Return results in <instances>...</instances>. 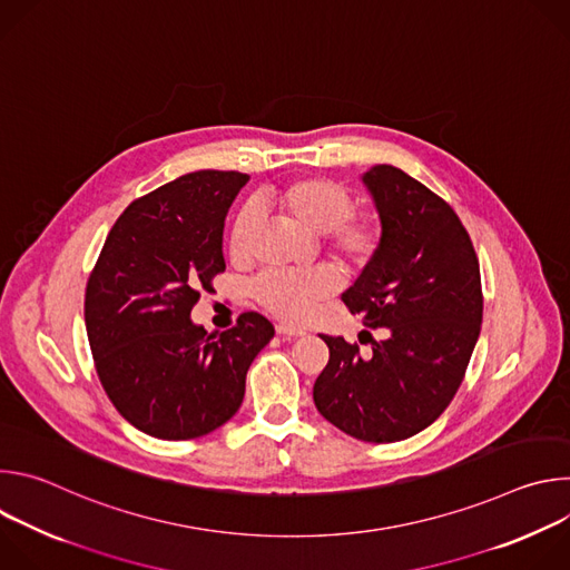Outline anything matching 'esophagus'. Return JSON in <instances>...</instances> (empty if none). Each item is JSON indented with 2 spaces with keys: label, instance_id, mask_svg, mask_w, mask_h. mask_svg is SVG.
Returning <instances> with one entry per match:
<instances>
[{
  "label": "esophagus",
  "instance_id": "34e87169",
  "mask_svg": "<svg viewBox=\"0 0 570 570\" xmlns=\"http://www.w3.org/2000/svg\"><path fill=\"white\" fill-rule=\"evenodd\" d=\"M275 330H277V334L284 336V338H297V336H304V334H306L302 327H293V324H286V322H279Z\"/></svg>",
  "mask_w": 570,
  "mask_h": 570
}]
</instances>
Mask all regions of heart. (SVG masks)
<instances>
[{
    "mask_svg": "<svg viewBox=\"0 0 570 570\" xmlns=\"http://www.w3.org/2000/svg\"><path fill=\"white\" fill-rule=\"evenodd\" d=\"M262 205L275 209L304 229L322 234L324 246L345 266H365L381 240L379 223L367 214L352 212V198L347 189L322 178H297L262 191ZM259 225V212L243 207L229 229V257L234 262L246 259L250 240ZM338 288V275L332 268H311L302 273H264L253 293L257 302L284 320H306L308 313L334 295Z\"/></svg>",
    "mask_w": 570,
    "mask_h": 570,
    "instance_id": "b5f03b06",
    "label": "heart"
}]
</instances>
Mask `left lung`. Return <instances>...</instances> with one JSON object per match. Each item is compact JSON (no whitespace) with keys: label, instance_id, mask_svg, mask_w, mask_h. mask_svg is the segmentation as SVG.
<instances>
[{"label":"left lung","instance_id":"8db88e82","mask_svg":"<svg viewBox=\"0 0 570 570\" xmlns=\"http://www.w3.org/2000/svg\"><path fill=\"white\" fill-rule=\"evenodd\" d=\"M381 220V240L343 293L365 332L383 330L367 354L343 336H320L330 363L315 379L320 415L363 442H399L431 426L458 392L480 336L478 257L458 214L392 165L361 176Z\"/></svg>","mask_w":570,"mask_h":570}]
</instances>
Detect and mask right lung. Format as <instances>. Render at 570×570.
Segmentation results:
<instances>
[{
    "instance_id": "obj_1",
    "label": "right lung",
    "mask_w": 570,
    "mask_h": 570,
    "mask_svg": "<svg viewBox=\"0 0 570 570\" xmlns=\"http://www.w3.org/2000/svg\"><path fill=\"white\" fill-rule=\"evenodd\" d=\"M250 176L194 171L130 203L86 291V330L115 409L157 440L223 426L246 394L255 356L275 336L250 311L223 334L191 322L200 288L225 271L223 227Z\"/></svg>"
}]
</instances>
